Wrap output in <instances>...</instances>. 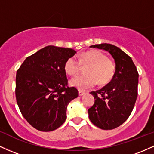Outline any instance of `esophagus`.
<instances>
[{
	"label": "esophagus",
	"instance_id": "34e87169",
	"mask_svg": "<svg viewBox=\"0 0 154 154\" xmlns=\"http://www.w3.org/2000/svg\"><path fill=\"white\" fill-rule=\"evenodd\" d=\"M85 94V92L82 91H79V96H82V95Z\"/></svg>",
	"mask_w": 154,
	"mask_h": 154
}]
</instances>
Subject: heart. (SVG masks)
<instances>
[{
    "mask_svg": "<svg viewBox=\"0 0 154 154\" xmlns=\"http://www.w3.org/2000/svg\"><path fill=\"white\" fill-rule=\"evenodd\" d=\"M81 64L89 65L86 69L88 75L75 76L70 80V85L80 91L94 87L98 81L100 84H105L112 79L115 72L114 61L98 50L83 52L79 56V61L74 56L69 57L65 62L64 70L68 75H74Z\"/></svg>",
    "mask_w": 154,
    "mask_h": 154,
    "instance_id": "obj_1",
    "label": "heart"
}]
</instances>
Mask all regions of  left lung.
Listing matches in <instances>:
<instances>
[{
  "instance_id": "8db88e82",
  "label": "left lung",
  "mask_w": 154,
  "mask_h": 154,
  "mask_svg": "<svg viewBox=\"0 0 154 154\" xmlns=\"http://www.w3.org/2000/svg\"><path fill=\"white\" fill-rule=\"evenodd\" d=\"M108 51L115 61V73L106 85L91 92L95 103L88 109L89 119L102 130H112L131 114L137 96L138 72L131 58L119 48L101 43L90 46Z\"/></svg>"
}]
</instances>
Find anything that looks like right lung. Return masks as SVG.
<instances>
[{
	"label": "right lung",
	"mask_w": 154,
	"mask_h": 154,
	"mask_svg": "<svg viewBox=\"0 0 154 154\" xmlns=\"http://www.w3.org/2000/svg\"><path fill=\"white\" fill-rule=\"evenodd\" d=\"M76 51L48 45L28 56L17 70L16 98L19 110L33 128L49 132L66 119L69 102L78 97L75 87H68L64 64Z\"/></svg>",
	"instance_id": "1"
}]
</instances>
